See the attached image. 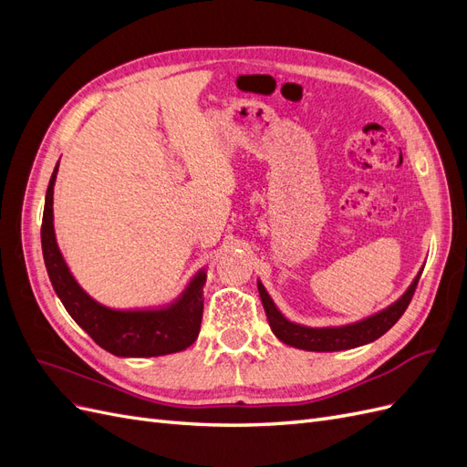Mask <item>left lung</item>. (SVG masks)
<instances>
[{
  "label": "left lung",
  "instance_id": "left-lung-1",
  "mask_svg": "<svg viewBox=\"0 0 467 467\" xmlns=\"http://www.w3.org/2000/svg\"><path fill=\"white\" fill-rule=\"evenodd\" d=\"M420 273L415 276L413 285L407 288V292L401 296V298L395 304H391L389 307H386L384 312H379L368 319H362L358 323L345 325V327L312 329V327H304V325L290 323L285 316L278 312L275 302L271 300V296L266 294L261 282L257 286H259L261 302L265 307L268 325H271L273 333L280 338L282 343H286L296 348L314 350V352H335V350H347V348H355V347H360L366 343H372L386 331H389L393 325L398 323V319L405 314L409 302H411L415 288L419 285Z\"/></svg>",
  "mask_w": 467,
  "mask_h": 467
}]
</instances>
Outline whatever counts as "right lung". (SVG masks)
Returning a JSON list of instances; mask_svg holds the SVG:
<instances>
[{
    "label": "right lung",
    "instance_id": "obj_1",
    "mask_svg": "<svg viewBox=\"0 0 467 467\" xmlns=\"http://www.w3.org/2000/svg\"><path fill=\"white\" fill-rule=\"evenodd\" d=\"M58 165L54 167L42 214L40 242L45 265L66 312L74 317L79 327L93 341L117 357H163L191 347L201 331L202 321V288L206 282L204 271L192 278L181 298L163 309H142V312H119L97 304L91 296L81 290L76 278L64 263L62 253L54 237L52 223V194Z\"/></svg>",
    "mask_w": 467,
    "mask_h": 467
}]
</instances>
